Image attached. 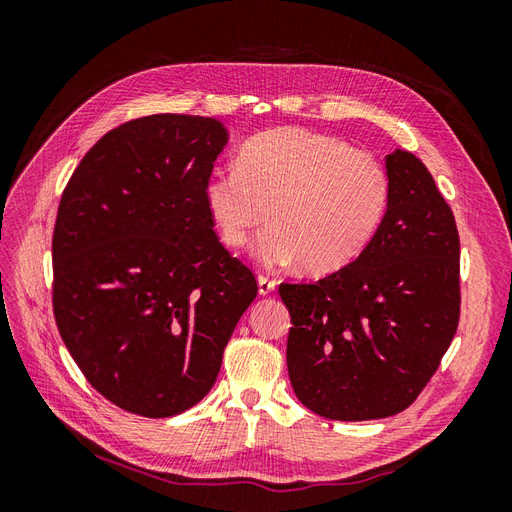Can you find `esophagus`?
Returning a JSON list of instances; mask_svg holds the SVG:
<instances>
[{
	"mask_svg": "<svg viewBox=\"0 0 512 512\" xmlns=\"http://www.w3.org/2000/svg\"><path fill=\"white\" fill-rule=\"evenodd\" d=\"M277 286V280H273V277L269 275H258V292L265 297V294H271Z\"/></svg>",
	"mask_w": 512,
	"mask_h": 512,
	"instance_id": "esophagus-1",
	"label": "esophagus"
}]
</instances>
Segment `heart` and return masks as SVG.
Masks as SVG:
<instances>
[{"label":"heart","instance_id":"1","mask_svg":"<svg viewBox=\"0 0 512 512\" xmlns=\"http://www.w3.org/2000/svg\"><path fill=\"white\" fill-rule=\"evenodd\" d=\"M222 241L241 250L252 232L275 220L254 243L267 267L303 260L314 273L337 271L378 232L391 179L369 151L333 134L301 128L262 132L241 147L239 164L215 170L205 188Z\"/></svg>","mask_w":512,"mask_h":512}]
</instances>
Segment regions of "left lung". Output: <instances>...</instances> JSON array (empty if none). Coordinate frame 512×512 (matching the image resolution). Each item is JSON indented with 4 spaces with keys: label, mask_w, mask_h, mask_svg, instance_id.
Returning <instances> with one entry per match:
<instances>
[{
    "label": "left lung",
    "mask_w": 512,
    "mask_h": 512,
    "mask_svg": "<svg viewBox=\"0 0 512 512\" xmlns=\"http://www.w3.org/2000/svg\"><path fill=\"white\" fill-rule=\"evenodd\" d=\"M386 173L389 209L359 258L314 284H280L292 389L333 421L412 406L459 324L455 215L414 153L386 156Z\"/></svg>",
    "instance_id": "obj_1"
}]
</instances>
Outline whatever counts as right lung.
<instances>
[{
    "mask_svg": "<svg viewBox=\"0 0 512 512\" xmlns=\"http://www.w3.org/2000/svg\"><path fill=\"white\" fill-rule=\"evenodd\" d=\"M226 143L218 119L138 117L106 132L61 194L57 329L87 382L126 412L166 418L196 406L258 294L205 198Z\"/></svg>",
    "mask_w": 512,
    "mask_h": 512,
    "instance_id": "right-lung-1",
    "label": "right lung"
}]
</instances>
